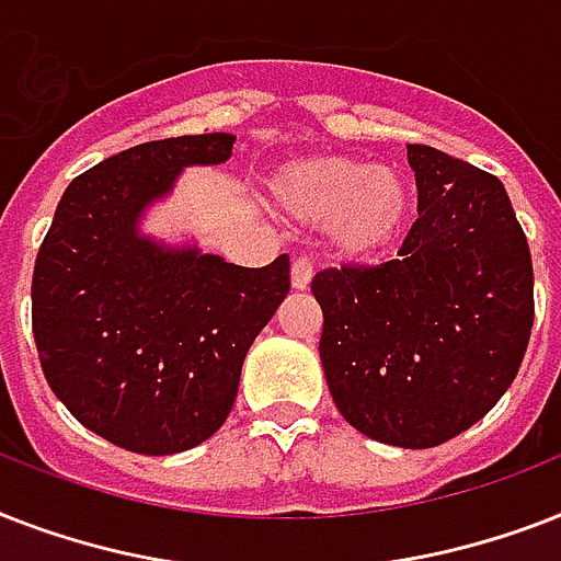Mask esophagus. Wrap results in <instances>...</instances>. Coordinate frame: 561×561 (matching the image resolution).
Listing matches in <instances>:
<instances>
[{
	"instance_id": "34e87169",
	"label": "esophagus",
	"mask_w": 561,
	"mask_h": 561,
	"mask_svg": "<svg viewBox=\"0 0 561 561\" xmlns=\"http://www.w3.org/2000/svg\"><path fill=\"white\" fill-rule=\"evenodd\" d=\"M314 276V262L308 259V255H297L294 264H290V285L297 290L308 288V282Z\"/></svg>"
}]
</instances>
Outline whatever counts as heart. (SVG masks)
<instances>
[{
    "mask_svg": "<svg viewBox=\"0 0 561 561\" xmlns=\"http://www.w3.org/2000/svg\"><path fill=\"white\" fill-rule=\"evenodd\" d=\"M273 197L290 218L325 220L334 244L367 255L401 229L410 186L396 169L364 165L352 157H311L288 162L273 180Z\"/></svg>",
    "mask_w": 561,
    "mask_h": 561,
    "instance_id": "b5f03b06",
    "label": "heart"
}]
</instances>
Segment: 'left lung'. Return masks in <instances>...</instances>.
I'll list each match as a JSON object with an SVG mask.
<instances>
[{
  "label": "left lung",
  "instance_id": "left-lung-1",
  "mask_svg": "<svg viewBox=\"0 0 561 561\" xmlns=\"http://www.w3.org/2000/svg\"><path fill=\"white\" fill-rule=\"evenodd\" d=\"M419 218L399 255L325 267L320 358L343 419L399 448L469 431L504 396L530 343L533 259L504 183L410 145Z\"/></svg>",
  "mask_w": 561,
  "mask_h": 561
}]
</instances>
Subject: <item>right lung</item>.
Returning <instances> with one entry per match:
<instances>
[{
  "mask_svg": "<svg viewBox=\"0 0 561 561\" xmlns=\"http://www.w3.org/2000/svg\"><path fill=\"white\" fill-rule=\"evenodd\" d=\"M236 136L136 145L75 178L31 279L48 387L83 427L136 454H178L227 422L241 364L290 290L285 253L264 267L162 250L136 218L186 165H218Z\"/></svg>",
  "mask_w": 561,
  "mask_h": 561,
  "instance_id": "add662e5",
  "label": "right lung"
}]
</instances>
